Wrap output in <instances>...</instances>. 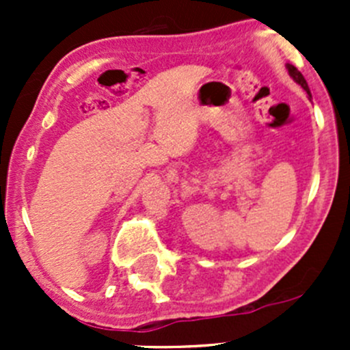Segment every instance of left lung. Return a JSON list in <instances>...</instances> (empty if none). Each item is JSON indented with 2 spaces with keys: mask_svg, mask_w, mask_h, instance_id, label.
I'll use <instances>...</instances> for the list:
<instances>
[{
  "mask_svg": "<svg viewBox=\"0 0 350 350\" xmlns=\"http://www.w3.org/2000/svg\"><path fill=\"white\" fill-rule=\"evenodd\" d=\"M286 69H288V72H289V76L293 77V81H295V83H298L299 86L303 88V90L306 91V94H308L310 98H312V93H310V88H308V83H306L305 81V77H303V74L299 72L298 69H296L295 66H291V64H286Z\"/></svg>",
  "mask_w": 350,
  "mask_h": 350,
  "instance_id": "8db88e82",
  "label": "left lung"
}]
</instances>
